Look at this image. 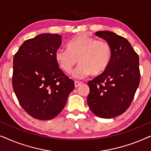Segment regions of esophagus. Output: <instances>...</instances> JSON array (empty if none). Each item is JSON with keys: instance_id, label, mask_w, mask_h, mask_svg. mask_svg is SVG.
I'll return each mask as SVG.
<instances>
[{"instance_id": "1", "label": "esophagus", "mask_w": 151, "mask_h": 151, "mask_svg": "<svg viewBox=\"0 0 151 151\" xmlns=\"http://www.w3.org/2000/svg\"><path fill=\"white\" fill-rule=\"evenodd\" d=\"M81 84H82V82H80L79 81H76L75 82V86L76 87H78V86L81 85Z\"/></svg>"}]
</instances>
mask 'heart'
<instances>
[{"instance_id":"obj_1","label":"heart","mask_w":151,"mask_h":151,"mask_svg":"<svg viewBox=\"0 0 151 151\" xmlns=\"http://www.w3.org/2000/svg\"><path fill=\"white\" fill-rule=\"evenodd\" d=\"M112 58V47L106 40L79 36L69 41L67 49L60 48L55 53L57 63L65 73H71L76 64L80 65L74 77L82 79L91 73L98 76L106 71Z\"/></svg>"}]
</instances>
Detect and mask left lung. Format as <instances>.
<instances>
[{"label":"left lung","instance_id":"obj_1","mask_svg":"<svg viewBox=\"0 0 151 151\" xmlns=\"http://www.w3.org/2000/svg\"><path fill=\"white\" fill-rule=\"evenodd\" d=\"M112 47L106 71L88 82L87 103L96 116L113 118L127 110L140 82L139 56L125 38L109 31L96 32Z\"/></svg>","mask_w":151,"mask_h":151}]
</instances>
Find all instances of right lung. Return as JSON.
I'll list each match as a JSON object with an SVG mask.
<instances>
[{
  "instance_id": "add662e5",
  "label": "right lung",
  "mask_w": 151,
  "mask_h": 151,
  "mask_svg": "<svg viewBox=\"0 0 151 151\" xmlns=\"http://www.w3.org/2000/svg\"><path fill=\"white\" fill-rule=\"evenodd\" d=\"M61 38L58 34L38 35L24 41L14 56V91L22 109L35 119L57 116L75 87L55 58Z\"/></svg>"
}]
</instances>
